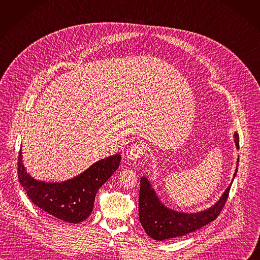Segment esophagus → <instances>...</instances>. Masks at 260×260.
I'll return each mask as SVG.
<instances>
[{"label":"esophagus","instance_id":"obj_1","mask_svg":"<svg viewBox=\"0 0 260 260\" xmlns=\"http://www.w3.org/2000/svg\"><path fill=\"white\" fill-rule=\"evenodd\" d=\"M143 147L139 144H133L127 150H126V159L127 161L135 162L143 154Z\"/></svg>","mask_w":260,"mask_h":260}]
</instances>
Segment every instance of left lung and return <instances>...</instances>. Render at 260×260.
I'll use <instances>...</instances> for the list:
<instances>
[{
  "label": "left lung",
  "instance_id": "left-lung-1",
  "mask_svg": "<svg viewBox=\"0 0 260 260\" xmlns=\"http://www.w3.org/2000/svg\"><path fill=\"white\" fill-rule=\"evenodd\" d=\"M234 143L236 148L239 149V137L236 132L234 133ZM238 161L239 158H237L233 179L219 200L210 208L200 212H182L170 209L161 202L150 181L146 177H142L140 180L139 218L146 234L154 240H165L194 232L213 221L228 199L232 182L237 172Z\"/></svg>",
  "mask_w": 260,
  "mask_h": 260
}]
</instances>
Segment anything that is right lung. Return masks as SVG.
Returning a JSON list of instances; mask_svg holds the SVG:
<instances>
[{"instance_id":"add662e5","label":"right lung","mask_w":260,"mask_h":260,"mask_svg":"<svg viewBox=\"0 0 260 260\" xmlns=\"http://www.w3.org/2000/svg\"><path fill=\"white\" fill-rule=\"evenodd\" d=\"M121 154L116 153L92 164L80 175L62 182H45L32 178L23 164L22 149L17 175L31 202L39 208L67 222L78 223L93 211L99 188L118 169Z\"/></svg>"}]
</instances>
